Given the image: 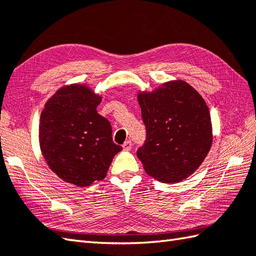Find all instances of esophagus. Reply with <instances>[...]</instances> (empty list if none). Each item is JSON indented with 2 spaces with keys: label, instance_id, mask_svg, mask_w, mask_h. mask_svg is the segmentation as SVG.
I'll return each mask as SVG.
<instances>
[{
  "label": "esophagus",
  "instance_id": "34e87169",
  "mask_svg": "<svg viewBox=\"0 0 256 256\" xmlns=\"http://www.w3.org/2000/svg\"><path fill=\"white\" fill-rule=\"evenodd\" d=\"M122 146H123V150H131V148H132V142H131V140H126V142H125Z\"/></svg>",
  "mask_w": 256,
  "mask_h": 256
}]
</instances>
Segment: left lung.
<instances>
[{"mask_svg": "<svg viewBox=\"0 0 256 256\" xmlns=\"http://www.w3.org/2000/svg\"><path fill=\"white\" fill-rule=\"evenodd\" d=\"M138 101L146 128L138 157L145 172L162 182L188 178L202 164L212 145L208 106L184 80H172L154 91H140Z\"/></svg>", "mask_w": 256, "mask_h": 256, "instance_id": "8db88e82", "label": "left lung"}]
</instances>
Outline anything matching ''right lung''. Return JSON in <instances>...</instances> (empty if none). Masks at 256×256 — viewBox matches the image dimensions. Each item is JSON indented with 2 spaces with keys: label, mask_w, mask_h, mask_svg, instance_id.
I'll use <instances>...</instances> for the list:
<instances>
[{
  "label": "right lung",
  "mask_w": 256,
  "mask_h": 256,
  "mask_svg": "<svg viewBox=\"0 0 256 256\" xmlns=\"http://www.w3.org/2000/svg\"><path fill=\"white\" fill-rule=\"evenodd\" d=\"M101 96L88 86H64L45 103L40 120V146L50 170L64 182L86 187L106 176L122 148L96 111Z\"/></svg>",
  "instance_id": "right-lung-1"
}]
</instances>
